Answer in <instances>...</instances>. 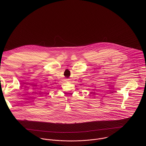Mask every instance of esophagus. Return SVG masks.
<instances>
[{
  "label": "esophagus",
  "instance_id": "obj_1",
  "mask_svg": "<svg viewBox=\"0 0 146 146\" xmlns=\"http://www.w3.org/2000/svg\"><path fill=\"white\" fill-rule=\"evenodd\" d=\"M66 81H68V79H66Z\"/></svg>",
  "mask_w": 146,
  "mask_h": 146
}]
</instances>
